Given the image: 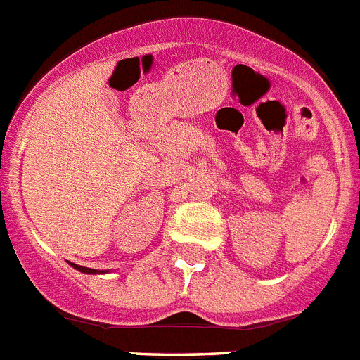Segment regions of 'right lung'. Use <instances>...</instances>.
I'll return each mask as SVG.
<instances>
[{"label": "right lung", "instance_id": "1", "mask_svg": "<svg viewBox=\"0 0 360 360\" xmlns=\"http://www.w3.org/2000/svg\"><path fill=\"white\" fill-rule=\"evenodd\" d=\"M73 269H77L79 272H84V274H101V270H94V269H88V266H81V265H75V263H70Z\"/></svg>", "mask_w": 360, "mask_h": 360}]
</instances>
